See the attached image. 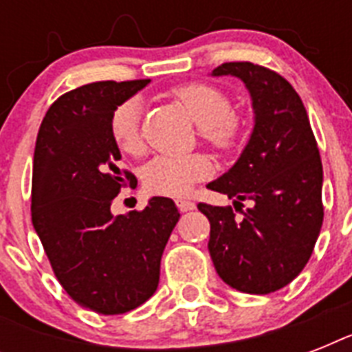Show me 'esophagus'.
<instances>
[{
  "mask_svg": "<svg viewBox=\"0 0 352 352\" xmlns=\"http://www.w3.org/2000/svg\"><path fill=\"white\" fill-rule=\"evenodd\" d=\"M177 208L181 210V212H192V210H195V203H192V201H184V199H177Z\"/></svg>",
  "mask_w": 352,
  "mask_h": 352,
  "instance_id": "obj_1",
  "label": "esophagus"
}]
</instances>
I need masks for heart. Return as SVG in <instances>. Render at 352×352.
<instances>
[{"instance_id": "obj_1", "label": "heart", "mask_w": 352, "mask_h": 352, "mask_svg": "<svg viewBox=\"0 0 352 352\" xmlns=\"http://www.w3.org/2000/svg\"><path fill=\"white\" fill-rule=\"evenodd\" d=\"M171 95L181 102L188 115L199 126V133L217 148H230L237 140L241 122L232 113V100L225 91L210 84H186L175 87ZM140 113L138 98H129L115 107L109 120V131L124 153L140 151ZM212 166L203 155L188 157H157L144 166L142 181L149 192L166 197H184L195 182L208 179Z\"/></svg>"}]
</instances>
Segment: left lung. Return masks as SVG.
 <instances>
[{"label":"left lung","mask_w":352,"mask_h":352,"mask_svg":"<svg viewBox=\"0 0 352 352\" xmlns=\"http://www.w3.org/2000/svg\"><path fill=\"white\" fill-rule=\"evenodd\" d=\"M212 76L245 84L254 127L230 170L210 190L250 201L243 219L232 208L199 203L210 221L208 250L219 278L246 294H270L289 285L309 261L323 223V168L305 106L294 87L270 69L228 62Z\"/></svg>","instance_id":"8db88e82"}]
</instances>
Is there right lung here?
<instances>
[{
    "label": "right lung",
    "instance_id": "obj_1",
    "mask_svg": "<svg viewBox=\"0 0 352 352\" xmlns=\"http://www.w3.org/2000/svg\"><path fill=\"white\" fill-rule=\"evenodd\" d=\"M148 84L95 82L69 91L49 107L36 138L32 226L65 292L107 316L155 294L160 257L181 217L168 197H151L142 212H111L120 186L135 177L118 168L109 120Z\"/></svg>",
    "mask_w": 352,
    "mask_h": 352
}]
</instances>
